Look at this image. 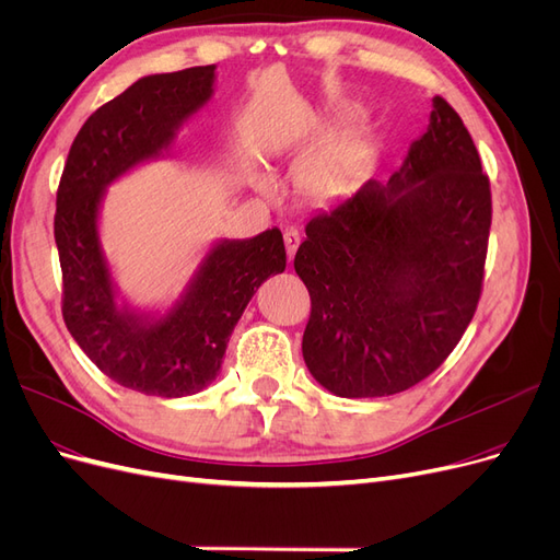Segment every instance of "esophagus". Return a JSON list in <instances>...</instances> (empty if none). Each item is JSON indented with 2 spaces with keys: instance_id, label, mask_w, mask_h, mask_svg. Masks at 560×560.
<instances>
[{
  "instance_id": "esophagus-1",
  "label": "esophagus",
  "mask_w": 560,
  "mask_h": 560,
  "mask_svg": "<svg viewBox=\"0 0 560 560\" xmlns=\"http://www.w3.org/2000/svg\"><path fill=\"white\" fill-rule=\"evenodd\" d=\"M300 231L298 228H285L283 231V242H285V252H288V260H293L295 258V252H298V246H300Z\"/></svg>"
}]
</instances>
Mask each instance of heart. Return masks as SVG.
I'll use <instances>...</instances> for the list:
<instances>
[{
  "mask_svg": "<svg viewBox=\"0 0 560 560\" xmlns=\"http://www.w3.org/2000/svg\"><path fill=\"white\" fill-rule=\"evenodd\" d=\"M355 163L358 144L353 140H339L302 165L300 182L304 184V189L316 196H329L346 182Z\"/></svg>",
  "mask_w": 560,
  "mask_h": 560,
  "instance_id": "obj_1",
  "label": "heart"
}]
</instances>
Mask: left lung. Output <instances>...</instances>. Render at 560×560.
<instances>
[{"label": "left lung", "instance_id": "obj_1", "mask_svg": "<svg viewBox=\"0 0 560 560\" xmlns=\"http://www.w3.org/2000/svg\"><path fill=\"white\" fill-rule=\"evenodd\" d=\"M489 225L480 154L457 110L433 96L401 168L306 223L295 272L312 295L302 337L312 376L366 399L433 374L478 308Z\"/></svg>", "mask_w": 560, "mask_h": 560}]
</instances>
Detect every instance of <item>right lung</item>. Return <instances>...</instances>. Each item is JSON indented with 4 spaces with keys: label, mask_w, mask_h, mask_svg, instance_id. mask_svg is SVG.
I'll return each mask as SVG.
<instances>
[{
    "label": "right lung",
    "mask_w": 560,
    "mask_h": 560,
    "mask_svg": "<svg viewBox=\"0 0 560 560\" xmlns=\"http://www.w3.org/2000/svg\"><path fill=\"white\" fill-rule=\"evenodd\" d=\"M214 69L144 75L101 106L78 131L57 189L61 316L103 374L150 397H189L210 385L248 300L285 269L283 235L269 228L214 242L165 312L119 302L98 235L103 196L136 165L168 154L177 131L212 98Z\"/></svg>",
    "instance_id": "obj_1"
}]
</instances>
